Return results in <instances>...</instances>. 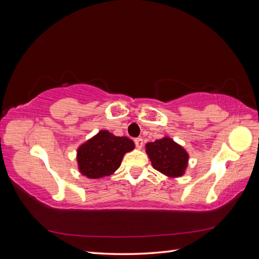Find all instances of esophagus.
<instances>
[{"mask_svg":"<svg viewBox=\"0 0 259 259\" xmlns=\"http://www.w3.org/2000/svg\"><path fill=\"white\" fill-rule=\"evenodd\" d=\"M135 144H136V147L138 149H141L142 146H143V139H142V138H136V139H135Z\"/></svg>","mask_w":259,"mask_h":259,"instance_id":"34e87169","label":"esophagus"}]
</instances>
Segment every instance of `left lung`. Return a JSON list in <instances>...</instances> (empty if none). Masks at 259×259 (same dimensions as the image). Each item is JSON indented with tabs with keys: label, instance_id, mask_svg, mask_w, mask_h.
Here are the masks:
<instances>
[{
	"label": "left lung",
	"instance_id": "8db88e82",
	"mask_svg": "<svg viewBox=\"0 0 259 259\" xmlns=\"http://www.w3.org/2000/svg\"><path fill=\"white\" fill-rule=\"evenodd\" d=\"M146 151L155 170L167 177H181L186 169L189 154L170 138L149 142Z\"/></svg>",
	"mask_w": 259,
	"mask_h": 259
}]
</instances>
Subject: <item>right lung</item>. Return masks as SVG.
<instances>
[{"label": "right lung", "instance_id": "add662e5", "mask_svg": "<svg viewBox=\"0 0 259 259\" xmlns=\"http://www.w3.org/2000/svg\"><path fill=\"white\" fill-rule=\"evenodd\" d=\"M135 149V143L127 137H116L101 130L78 148L77 161L79 171L89 179L108 177L121 164L124 153Z\"/></svg>", "mask_w": 259, "mask_h": 259}]
</instances>
